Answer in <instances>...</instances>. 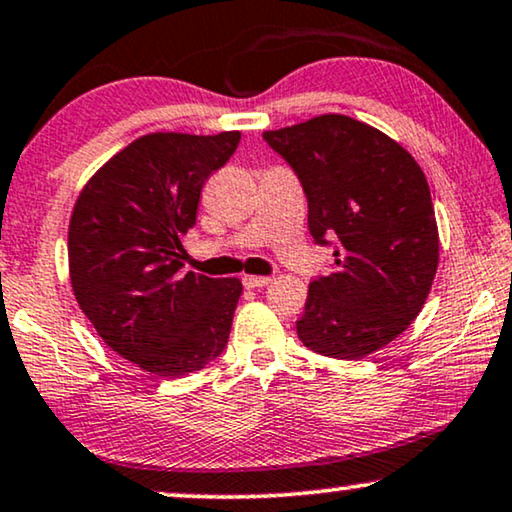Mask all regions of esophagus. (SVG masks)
Returning <instances> with one entry per match:
<instances>
[{"label": "esophagus", "mask_w": 512, "mask_h": 512, "mask_svg": "<svg viewBox=\"0 0 512 512\" xmlns=\"http://www.w3.org/2000/svg\"><path fill=\"white\" fill-rule=\"evenodd\" d=\"M267 283H271L269 276H243L245 288H264Z\"/></svg>", "instance_id": "esophagus-1"}]
</instances>
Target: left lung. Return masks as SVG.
Instances as JSON below:
<instances>
[{
	"instance_id": "1",
	"label": "left lung",
	"mask_w": 512,
	"mask_h": 512,
	"mask_svg": "<svg viewBox=\"0 0 512 512\" xmlns=\"http://www.w3.org/2000/svg\"><path fill=\"white\" fill-rule=\"evenodd\" d=\"M302 182L309 231L335 241L332 274L309 285L306 349L358 360L410 327L438 271V224L424 170L377 128L344 114L264 133Z\"/></svg>"
}]
</instances>
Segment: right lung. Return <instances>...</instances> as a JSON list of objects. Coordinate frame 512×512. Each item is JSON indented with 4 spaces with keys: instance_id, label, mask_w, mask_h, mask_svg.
Segmentation results:
<instances>
[{
    "instance_id": "1",
    "label": "right lung",
    "mask_w": 512,
    "mask_h": 512,
    "mask_svg": "<svg viewBox=\"0 0 512 512\" xmlns=\"http://www.w3.org/2000/svg\"><path fill=\"white\" fill-rule=\"evenodd\" d=\"M241 133H149L114 154L74 203V297L121 358L159 377L203 370L224 351L243 285L182 274V236L201 189Z\"/></svg>"
}]
</instances>
